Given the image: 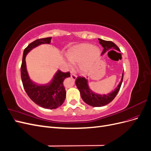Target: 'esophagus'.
<instances>
[{"instance_id": "obj_1", "label": "esophagus", "mask_w": 151, "mask_h": 151, "mask_svg": "<svg viewBox=\"0 0 151 151\" xmlns=\"http://www.w3.org/2000/svg\"><path fill=\"white\" fill-rule=\"evenodd\" d=\"M71 78L73 79V80H76V79H77V76L76 75V74H71Z\"/></svg>"}]
</instances>
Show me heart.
I'll return each mask as SVG.
<instances>
[{
    "label": "heart",
    "mask_w": 151,
    "mask_h": 151,
    "mask_svg": "<svg viewBox=\"0 0 151 151\" xmlns=\"http://www.w3.org/2000/svg\"><path fill=\"white\" fill-rule=\"evenodd\" d=\"M101 48L90 43H81L68 49L66 53L68 64L77 63V69L82 74H88L97 65L101 56Z\"/></svg>",
    "instance_id": "heart-1"
}]
</instances>
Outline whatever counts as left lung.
I'll use <instances>...</instances> for the list:
<instances>
[{
	"label": "left lung",
	"instance_id": "8db88e82",
	"mask_svg": "<svg viewBox=\"0 0 151 151\" xmlns=\"http://www.w3.org/2000/svg\"><path fill=\"white\" fill-rule=\"evenodd\" d=\"M98 40L99 43L101 45V46L104 48L101 55H104L110 50H115L118 52H121L120 48L113 42H109V41H105L101 38H98ZM123 78V73H122L121 81L116 88L114 89V91H111L110 93L106 94H101L94 93L89 88L88 80L85 79L84 77H77L76 81V84L81 93L82 99L86 104L93 107H101L109 104L115 98L120 89Z\"/></svg>",
	"mask_w": 151,
	"mask_h": 151
}]
</instances>
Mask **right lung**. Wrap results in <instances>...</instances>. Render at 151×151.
I'll use <instances>...</instances> for the list:
<instances>
[{
  "mask_svg": "<svg viewBox=\"0 0 151 151\" xmlns=\"http://www.w3.org/2000/svg\"><path fill=\"white\" fill-rule=\"evenodd\" d=\"M52 37L38 39L31 43L23 52L21 67V80L24 90L29 98L38 106L45 109H56L65 101V89L63 82L70 77L69 72L57 70L52 80L47 83H37L31 80L26 68V57L32 50L41 45L50 44Z\"/></svg>",
  "mask_w": 151,
  "mask_h": 151,
  "instance_id": "obj_1",
  "label": "right lung"
}]
</instances>
